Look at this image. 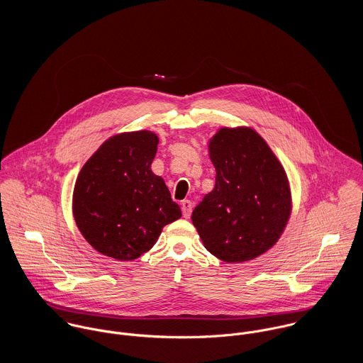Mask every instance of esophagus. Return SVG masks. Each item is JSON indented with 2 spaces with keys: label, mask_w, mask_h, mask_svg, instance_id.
<instances>
[{
  "label": "esophagus",
  "mask_w": 363,
  "mask_h": 363,
  "mask_svg": "<svg viewBox=\"0 0 363 363\" xmlns=\"http://www.w3.org/2000/svg\"><path fill=\"white\" fill-rule=\"evenodd\" d=\"M182 211H183V216H184V218H190L191 211H193V203L189 201V200L183 201V203H182Z\"/></svg>",
  "instance_id": "obj_1"
}]
</instances>
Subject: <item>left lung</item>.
Here are the masks:
<instances>
[{
    "label": "left lung",
    "instance_id": "8db88e82",
    "mask_svg": "<svg viewBox=\"0 0 363 363\" xmlns=\"http://www.w3.org/2000/svg\"><path fill=\"white\" fill-rule=\"evenodd\" d=\"M215 187L191 219L208 252L226 262L255 259L281 236L291 212L284 167L252 128H222L209 143Z\"/></svg>",
    "mask_w": 363,
    "mask_h": 363
}]
</instances>
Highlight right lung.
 Listing matches in <instances>:
<instances>
[{"label": "right lung", "mask_w": 363, "mask_h": 363, "mask_svg": "<svg viewBox=\"0 0 363 363\" xmlns=\"http://www.w3.org/2000/svg\"><path fill=\"white\" fill-rule=\"evenodd\" d=\"M157 137L150 131L108 138L81 169L72 209L82 236L111 259H138L162 228L182 216L162 177L151 170Z\"/></svg>", "instance_id": "right-lung-1"}]
</instances>
